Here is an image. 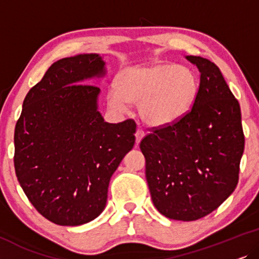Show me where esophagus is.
Segmentation results:
<instances>
[{"label":"esophagus","mask_w":259,"mask_h":259,"mask_svg":"<svg viewBox=\"0 0 259 259\" xmlns=\"http://www.w3.org/2000/svg\"><path fill=\"white\" fill-rule=\"evenodd\" d=\"M135 136H136V143L138 144V143H140V142H141L142 138H143V137L145 136V134H144L143 130L138 129V130L136 131V134H135Z\"/></svg>","instance_id":"34e87169"}]
</instances>
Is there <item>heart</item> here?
Returning <instances> with one entry per match:
<instances>
[{"instance_id": "obj_1", "label": "heart", "mask_w": 259, "mask_h": 259, "mask_svg": "<svg viewBox=\"0 0 259 259\" xmlns=\"http://www.w3.org/2000/svg\"><path fill=\"white\" fill-rule=\"evenodd\" d=\"M198 95L199 78L194 69L157 63L124 69L108 100L118 110H125L129 103L138 104V114L145 124L163 128L183 119Z\"/></svg>"}]
</instances>
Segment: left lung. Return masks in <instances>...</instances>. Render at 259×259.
Masks as SVG:
<instances>
[{
	"label": "left lung",
	"instance_id": "left-lung-1",
	"mask_svg": "<svg viewBox=\"0 0 259 259\" xmlns=\"http://www.w3.org/2000/svg\"><path fill=\"white\" fill-rule=\"evenodd\" d=\"M201 72L191 111L141 141L154 205L170 220L212 212L237 187L244 134L238 101L213 62L185 56Z\"/></svg>",
	"mask_w": 259,
	"mask_h": 259
}]
</instances>
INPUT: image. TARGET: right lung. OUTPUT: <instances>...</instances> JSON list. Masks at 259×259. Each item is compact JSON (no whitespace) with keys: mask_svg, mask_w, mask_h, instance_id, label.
I'll return each instance as SVG.
<instances>
[{"mask_svg":"<svg viewBox=\"0 0 259 259\" xmlns=\"http://www.w3.org/2000/svg\"><path fill=\"white\" fill-rule=\"evenodd\" d=\"M104 64L98 54L53 63L29 90L16 123L17 180L35 209L58 225L100 216L112 174L135 144V121L104 122L100 88L84 84L105 74Z\"/></svg>","mask_w":259,"mask_h":259,"instance_id":"1","label":"right lung"}]
</instances>
